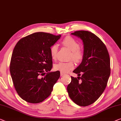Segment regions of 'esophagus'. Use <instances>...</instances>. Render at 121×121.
Listing matches in <instances>:
<instances>
[{"label": "esophagus", "instance_id": "esophagus-1", "mask_svg": "<svg viewBox=\"0 0 121 121\" xmlns=\"http://www.w3.org/2000/svg\"><path fill=\"white\" fill-rule=\"evenodd\" d=\"M64 75H65V73H60V76H64Z\"/></svg>", "mask_w": 121, "mask_h": 121}]
</instances>
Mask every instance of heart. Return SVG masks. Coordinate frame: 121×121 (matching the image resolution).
<instances>
[{"mask_svg":"<svg viewBox=\"0 0 121 121\" xmlns=\"http://www.w3.org/2000/svg\"><path fill=\"white\" fill-rule=\"evenodd\" d=\"M61 43L71 51L69 59H73L76 63H80L83 59L84 57L83 51L80 48V43L75 39L71 36H66L62 40ZM58 49V48L56 44H54L51 47L50 55L52 59H56ZM73 68L74 63L72 60L67 62H59L54 65V68L56 70L59 71L63 73H67L72 70Z\"/></svg>","mask_w":121,"mask_h":121,"instance_id":"obj_1","label":"heart"}]
</instances>
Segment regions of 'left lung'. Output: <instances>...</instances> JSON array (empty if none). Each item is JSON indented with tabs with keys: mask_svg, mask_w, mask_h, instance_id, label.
Wrapping results in <instances>:
<instances>
[{
	"mask_svg": "<svg viewBox=\"0 0 121 121\" xmlns=\"http://www.w3.org/2000/svg\"><path fill=\"white\" fill-rule=\"evenodd\" d=\"M71 34L82 40L84 57L81 63L73 71L78 76H71L67 91L75 104L86 106L95 102L107 86L111 70L109 54L105 45L93 33L78 30Z\"/></svg>",
	"mask_w": 121,
	"mask_h": 121,
	"instance_id": "left-lung-1",
	"label": "left lung"
}]
</instances>
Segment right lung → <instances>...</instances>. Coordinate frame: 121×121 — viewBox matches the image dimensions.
Listing matches in <instances>:
<instances>
[{
  "label": "right lung",
  "instance_id": "1",
  "mask_svg": "<svg viewBox=\"0 0 121 121\" xmlns=\"http://www.w3.org/2000/svg\"><path fill=\"white\" fill-rule=\"evenodd\" d=\"M43 32L34 33L21 39L13 50L10 71L18 95L28 103H41L51 93L60 77L52 68L50 48L60 38Z\"/></svg>",
  "mask_w": 121,
  "mask_h": 121
}]
</instances>
